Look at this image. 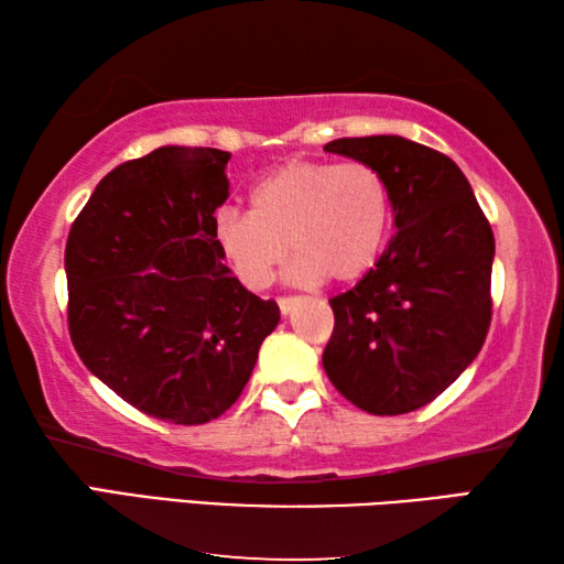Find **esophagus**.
I'll return each instance as SVG.
<instances>
[{
    "mask_svg": "<svg viewBox=\"0 0 564 564\" xmlns=\"http://www.w3.org/2000/svg\"><path fill=\"white\" fill-rule=\"evenodd\" d=\"M295 303H299L295 295H283V299H279V308H281L283 316H289V313L295 308Z\"/></svg>",
    "mask_w": 564,
    "mask_h": 564,
    "instance_id": "1",
    "label": "esophagus"
}]
</instances>
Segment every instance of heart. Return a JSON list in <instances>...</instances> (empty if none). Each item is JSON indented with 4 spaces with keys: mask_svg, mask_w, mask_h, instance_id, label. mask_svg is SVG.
Wrapping results in <instances>:
<instances>
[{
    "mask_svg": "<svg viewBox=\"0 0 564 564\" xmlns=\"http://www.w3.org/2000/svg\"><path fill=\"white\" fill-rule=\"evenodd\" d=\"M393 198L378 169L348 161H289L265 174L248 194V214L216 218V241L238 281L269 289L295 253L301 283H356L383 256Z\"/></svg>",
    "mask_w": 564,
    "mask_h": 564,
    "instance_id": "1",
    "label": "heart"
}]
</instances>
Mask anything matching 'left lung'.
<instances>
[{
	"label": "left lung",
	"instance_id": "1",
	"mask_svg": "<svg viewBox=\"0 0 564 564\" xmlns=\"http://www.w3.org/2000/svg\"><path fill=\"white\" fill-rule=\"evenodd\" d=\"M330 154L378 169L395 236L350 291L330 299L323 368L343 398L373 415H403L460 378L490 328L495 238L453 159L393 137L336 139Z\"/></svg>",
	"mask_w": 564,
	"mask_h": 564
}]
</instances>
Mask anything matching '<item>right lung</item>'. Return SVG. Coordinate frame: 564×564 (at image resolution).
<instances>
[{"mask_svg": "<svg viewBox=\"0 0 564 564\" xmlns=\"http://www.w3.org/2000/svg\"><path fill=\"white\" fill-rule=\"evenodd\" d=\"M228 159L161 147L127 161L99 181L66 238L69 333L84 366L129 405L176 425L226 413L281 321L216 241Z\"/></svg>", "mask_w": 564, "mask_h": 564, "instance_id": "right-lung-1", "label": "right lung"}]
</instances>
